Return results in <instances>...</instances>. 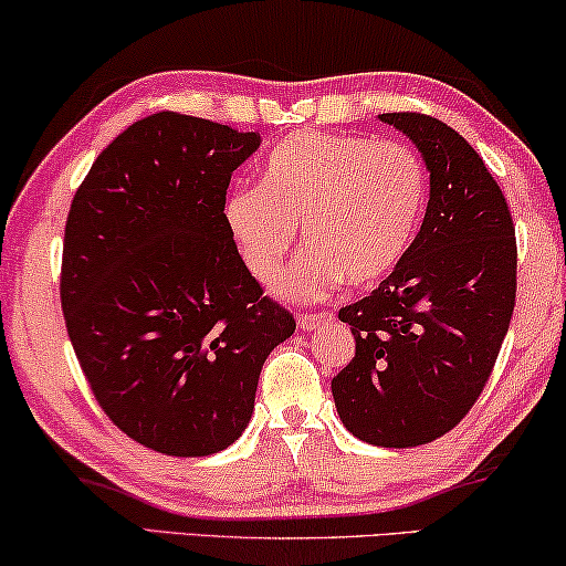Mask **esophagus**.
Here are the masks:
<instances>
[{"label":"esophagus","instance_id":"esophagus-1","mask_svg":"<svg viewBox=\"0 0 566 566\" xmlns=\"http://www.w3.org/2000/svg\"><path fill=\"white\" fill-rule=\"evenodd\" d=\"M328 321H331L328 313H302L297 317V325H300L302 331H315L317 325H323V323H328Z\"/></svg>","mask_w":566,"mask_h":566}]
</instances>
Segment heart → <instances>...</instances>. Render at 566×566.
<instances>
[{
    "label": "heart",
    "instance_id": "1",
    "mask_svg": "<svg viewBox=\"0 0 566 566\" xmlns=\"http://www.w3.org/2000/svg\"><path fill=\"white\" fill-rule=\"evenodd\" d=\"M426 195L423 161L405 143L300 130L266 156L261 187L230 189L222 220L245 272L261 284L280 276L302 226L307 251L276 292L317 302L344 280H385L410 249Z\"/></svg>",
    "mask_w": 566,
    "mask_h": 566
}]
</instances>
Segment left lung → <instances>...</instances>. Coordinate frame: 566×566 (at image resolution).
Instances as JSON below:
<instances>
[{"mask_svg": "<svg viewBox=\"0 0 566 566\" xmlns=\"http://www.w3.org/2000/svg\"><path fill=\"white\" fill-rule=\"evenodd\" d=\"M416 143L431 197L392 274L338 317L356 356L331 381L346 431L385 449L449 433L472 410L515 307V228L480 154L436 117L387 113Z\"/></svg>", "mask_w": 566, "mask_h": 566, "instance_id": "obj_1", "label": "left lung"}]
</instances>
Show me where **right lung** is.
Masks as SVG:
<instances>
[{"mask_svg":"<svg viewBox=\"0 0 566 566\" xmlns=\"http://www.w3.org/2000/svg\"><path fill=\"white\" fill-rule=\"evenodd\" d=\"M259 146V133L156 113L102 150L71 202V346L107 418L158 453L210 457L241 439L261 366L294 333L222 220L230 177Z\"/></svg>","mask_w":566,"mask_h":566,"instance_id":"1","label":"right lung"}]
</instances>
